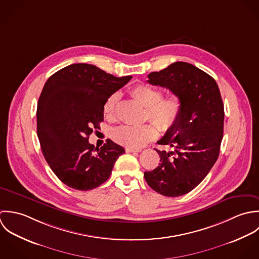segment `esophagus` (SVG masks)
<instances>
[{
	"instance_id": "1",
	"label": "esophagus",
	"mask_w": 259,
	"mask_h": 259,
	"mask_svg": "<svg viewBox=\"0 0 259 259\" xmlns=\"http://www.w3.org/2000/svg\"><path fill=\"white\" fill-rule=\"evenodd\" d=\"M126 152H128V153H139V152H141V149H135V148H126Z\"/></svg>"
}]
</instances>
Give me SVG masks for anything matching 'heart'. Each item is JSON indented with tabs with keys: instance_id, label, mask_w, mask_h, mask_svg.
I'll use <instances>...</instances> for the list:
<instances>
[{
	"instance_id": "obj_1",
	"label": "heart",
	"mask_w": 259,
	"mask_h": 259,
	"mask_svg": "<svg viewBox=\"0 0 259 259\" xmlns=\"http://www.w3.org/2000/svg\"><path fill=\"white\" fill-rule=\"evenodd\" d=\"M131 96L147 108V118L155 122L142 126L122 125L112 131L113 139L126 147L139 148L155 139L158 127L163 132L171 130L178 122L182 112V100L177 94L162 97L160 88L148 84H138L130 90ZM119 103V94L113 93L105 101L103 113L107 119H113Z\"/></svg>"
}]
</instances>
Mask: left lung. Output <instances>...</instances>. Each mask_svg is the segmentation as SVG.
Listing matches in <instances>:
<instances>
[{"mask_svg": "<svg viewBox=\"0 0 259 259\" xmlns=\"http://www.w3.org/2000/svg\"><path fill=\"white\" fill-rule=\"evenodd\" d=\"M147 82L180 96L182 112L177 124L157 142L159 166L144 172L147 184L159 194L177 197L193 190L216 162L223 138L224 107L215 80L199 68L175 62L152 72Z\"/></svg>", "mask_w": 259, "mask_h": 259, "instance_id": "left-lung-1", "label": "left lung"}]
</instances>
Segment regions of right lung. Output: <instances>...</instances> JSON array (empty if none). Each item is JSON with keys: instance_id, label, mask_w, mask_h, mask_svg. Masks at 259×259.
Wrapping results in <instances>:
<instances>
[{"instance_id": "obj_1", "label": "right lung", "mask_w": 259, "mask_h": 259, "mask_svg": "<svg viewBox=\"0 0 259 259\" xmlns=\"http://www.w3.org/2000/svg\"><path fill=\"white\" fill-rule=\"evenodd\" d=\"M131 78L78 63L59 70L44 85L37 107V134L47 163L67 186L83 191L100 186L125 153L110 139L100 148L88 139L104 120L107 98Z\"/></svg>"}]
</instances>
